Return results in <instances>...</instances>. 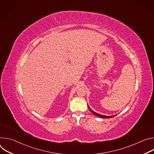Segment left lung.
Returning a JSON list of instances; mask_svg holds the SVG:
<instances>
[{"label":"left lung","instance_id":"left-lung-1","mask_svg":"<svg viewBox=\"0 0 154 154\" xmlns=\"http://www.w3.org/2000/svg\"><path fill=\"white\" fill-rule=\"evenodd\" d=\"M88 108H89V109H90V110L94 114V115H95L96 116H99V117H100V118H113V117H114L115 116H104V115H100V114H98V113H96V112H94V111H93L92 109L89 107V106L88 105Z\"/></svg>","mask_w":154,"mask_h":154}]
</instances>
